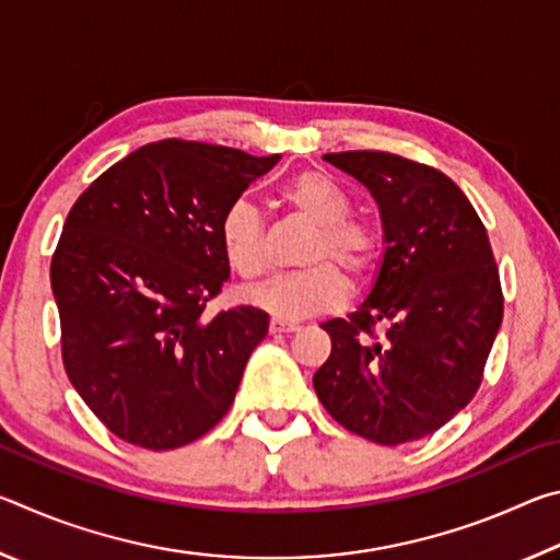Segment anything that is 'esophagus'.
I'll return each mask as SVG.
<instances>
[{
  "mask_svg": "<svg viewBox=\"0 0 560 560\" xmlns=\"http://www.w3.org/2000/svg\"><path fill=\"white\" fill-rule=\"evenodd\" d=\"M269 330L271 334H296L299 324H291V320H283V318H271Z\"/></svg>",
  "mask_w": 560,
  "mask_h": 560,
  "instance_id": "esophagus-1",
  "label": "esophagus"
}]
</instances>
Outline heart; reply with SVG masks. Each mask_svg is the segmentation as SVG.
I'll use <instances>...</instances> for the list:
<instances>
[{
  "label": "heart",
  "instance_id": "heart-1",
  "mask_svg": "<svg viewBox=\"0 0 560 560\" xmlns=\"http://www.w3.org/2000/svg\"><path fill=\"white\" fill-rule=\"evenodd\" d=\"M281 200L316 234L303 252L301 264L314 267L279 277L246 291V301L267 308L277 318H306L343 306L348 296L346 269L353 279H365L377 264V242L363 224L350 222L353 202L346 189L320 173H301L281 189ZM220 246L230 267L242 279H259L269 269V242L259 207L240 197L220 217Z\"/></svg>",
  "mask_w": 560,
  "mask_h": 560
}]
</instances>
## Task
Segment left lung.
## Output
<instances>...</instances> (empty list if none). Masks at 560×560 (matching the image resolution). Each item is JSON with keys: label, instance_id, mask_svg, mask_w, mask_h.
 I'll return each mask as SVG.
<instances>
[{"label": "left lung", "instance_id": "left-lung-1", "mask_svg": "<svg viewBox=\"0 0 560 560\" xmlns=\"http://www.w3.org/2000/svg\"><path fill=\"white\" fill-rule=\"evenodd\" d=\"M324 160L373 195L385 249L365 301L320 324L330 355L316 395L360 438L390 447L422 440L477 393L504 316L487 230L440 170L377 150Z\"/></svg>", "mask_w": 560, "mask_h": 560}]
</instances>
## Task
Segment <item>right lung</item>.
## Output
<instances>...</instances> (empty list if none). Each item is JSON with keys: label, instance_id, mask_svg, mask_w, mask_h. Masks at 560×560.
I'll return each mask as SVG.
<instances>
[{"label": "right lung", "instance_id": "obj_1", "mask_svg": "<svg viewBox=\"0 0 560 560\" xmlns=\"http://www.w3.org/2000/svg\"><path fill=\"white\" fill-rule=\"evenodd\" d=\"M279 155L160 140L93 179L66 217L51 259L63 368L120 440L175 450L234 402L269 316H207L230 279L220 217Z\"/></svg>", "mask_w": 560, "mask_h": 560}]
</instances>
